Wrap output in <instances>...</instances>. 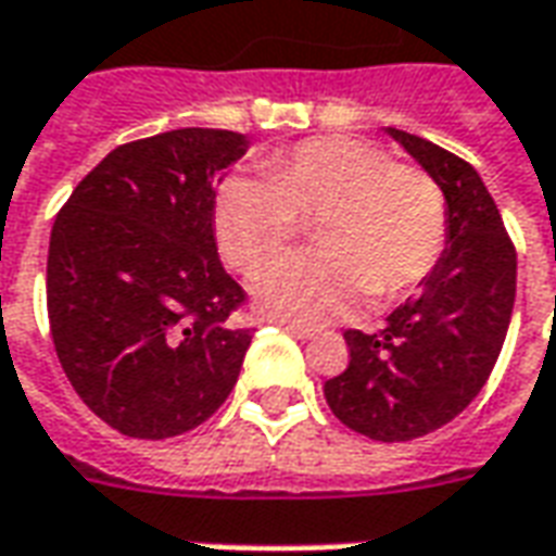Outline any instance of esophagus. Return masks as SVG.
<instances>
[{
	"label": "esophagus",
	"mask_w": 556,
	"mask_h": 556,
	"mask_svg": "<svg viewBox=\"0 0 556 556\" xmlns=\"http://www.w3.org/2000/svg\"><path fill=\"white\" fill-rule=\"evenodd\" d=\"M285 329H287V332H290V336H296V339H302V342H305V339H315V336H317V329L302 327V324H285Z\"/></svg>",
	"instance_id": "esophagus-1"
}]
</instances>
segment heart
Returning <instances> with one entry per match:
<instances>
[{"label": "heart", "mask_w": 556, "mask_h": 556, "mask_svg": "<svg viewBox=\"0 0 556 556\" xmlns=\"http://www.w3.org/2000/svg\"><path fill=\"white\" fill-rule=\"evenodd\" d=\"M266 178L229 175L214 232L241 275L269 269L315 220L320 251L285 260L256 281L260 305L281 320L324 324L366 293L390 302L430 278L445 254L447 205L430 172L359 139H308L263 160Z\"/></svg>", "instance_id": "obj_1"}]
</instances>
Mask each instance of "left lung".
I'll use <instances>...</instances> for the list:
<instances>
[{
    "instance_id": "8db88e82",
    "label": "left lung",
    "mask_w": 556,
    "mask_h": 556,
    "mask_svg": "<svg viewBox=\"0 0 556 556\" xmlns=\"http://www.w3.org/2000/svg\"><path fill=\"white\" fill-rule=\"evenodd\" d=\"M388 132L445 193V254L378 332H344L351 363L324 396L354 432L412 442L454 420L488 384L515 308L518 256L476 168L420 136Z\"/></svg>"
}]
</instances>
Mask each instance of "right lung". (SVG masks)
Returning a JSON list of instances; mask_svg holds the SVG:
<instances>
[{"label":"right lung","instance_id":"obj_1","mask_svg":"<svg viewBox=\"0 0 556 556\" xmlns=\"http://www.w3.org/2000/svg\"><path fill=\"white\" fill-rule=\"evenodd\" d=\"M248 151L229 129H172L114 148L51 229L48 317L84 405L129 439L193 430L236 388L251 329L214 241L220 168Z\"/></svg>","mask_w":556,"mask_h":556}]
</instances>
